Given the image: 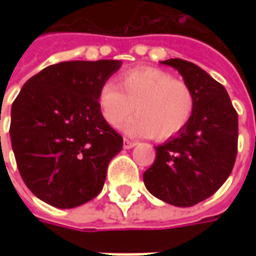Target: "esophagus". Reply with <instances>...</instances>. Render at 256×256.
<instances>
[{
    "label": "esophagus",
    "instance_id": "1",
    "mask_svg": "<svg viewBox=\"0 0 256 256\" xmlns=\"http://www.w3.org/2000/svg\"><path fill=\"white\" fill-rule=\"evenodd\" d=\"M136 145L135 141H131V140H128V138H124V148L125 150H130V148H134Z\"/></svg>",
    "mask_w": 256,
    "mask_h": 256
}]
</instances>
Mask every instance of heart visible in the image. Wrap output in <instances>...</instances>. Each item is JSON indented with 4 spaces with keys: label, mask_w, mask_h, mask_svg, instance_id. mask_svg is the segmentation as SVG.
Segmentation results:
<instances>
[{
    "label": "heart",
    "mask_w": 256,
    "mask_h": 256,
    "mask_svg": "<svg viewBox=\"0 0 256 256\" xmlns=\"http://www.w3.org/2000/svg\"><path fill=\"white\" fill-rule=\"evenodd\" d=\"M98 104L104 121L136 136H152L164 141L182 131L195 111V94L182 80L161 68L144 66L126 71L120 76V88L112 82L101 86Z\"/></svg>",
    "instance_id": "1"
}]
</instances>
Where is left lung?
Masks as SVG:
<instances>
[{
  "label": "left lung",
  "mask_w": 256,
  "mask_h": 256,
  "mask_svg": "<svg viewBox=\"0 0 256 256\" xmlns=\"http://www.w3.org/2000/svg\"><path fill=\"white\" fill-rule=\"evenodd\" d=\"M195 94V111L176 136L155 146L144 184L154 196L175 206H192L220 190L238 152V114L224 85L198 65L171 58Z\"/></svg>",
  "instance_id": "1"
}]
</instances>
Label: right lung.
Wrapping results in <instances>:
<instances>
[{"label":"right lung","instance_id":"add662e5","mask_svg":"<svg viewBox=\"0 0 256 256\" xmlns=\"http://www.w3.org/2000/svg\"><path fill=\"white\" fill-rule=\"evenodd\" d=\"M121 61H64L30 78L11 108L10 135L21 178L56 208L95 198L122 136L104 121L98 94Z\"/></svg>","mask_w":256,"mask_h":256}]
</instances>
